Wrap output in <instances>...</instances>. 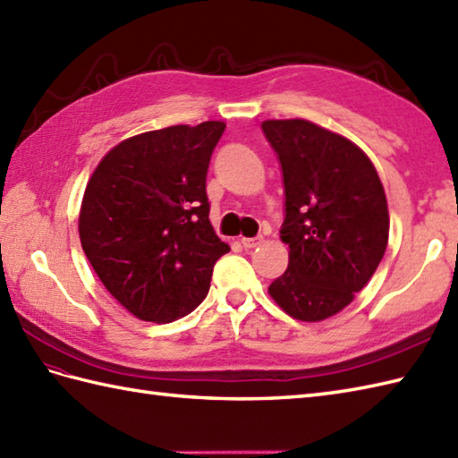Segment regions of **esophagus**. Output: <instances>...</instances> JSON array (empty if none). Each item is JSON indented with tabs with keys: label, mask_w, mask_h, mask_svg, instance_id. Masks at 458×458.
I'll return each mask as SVG.
<instances>
[{
	"label": "esophagus",
	"mask_w": 458,
	"mask_h": 458,
	"mask_svg": "<svg viewBox=\"0 0 458 458\" xmlns=\"http://www.w3.org/2000/svg\"><path fill=\"white\" fill-rule=\"evenodd\" d=\"M240 244L244 246L246 250L256 248L258 244H261V238H240Z\"/></svg>",
	"instance_id": "1"
}]
</instances>
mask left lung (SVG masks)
Segmentation results:
<instances>
[{
    "label": "left lung",
    "mask_w": 458,
    "mask_h": 458,
    "mask_svg": "<svg viewBox=\"0 0 458 458\" xmlns=\"http://www.w3.org/2000/svg\"><path fill=\"white\" fill-rule=\"evenodd\" d=\"M285 191L281 240L289 266L269 285L287 315L317 323L336 315L374 276L390 234L386 192L366 153L307 120L261 123Z\"/></svg>",
    "instance_id": "obj_1"
}]
</instances>
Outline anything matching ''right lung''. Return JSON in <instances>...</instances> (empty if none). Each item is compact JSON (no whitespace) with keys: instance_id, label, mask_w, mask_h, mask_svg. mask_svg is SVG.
Instances as JSON below:
<instances>
[{"instance_id":"1","label":"right lung","mask_w":458,"mask_h":458,"mask_svg":"<svg viewBox=\"0 0 458 458\" xmlns=\"http://www.w3.org/2000/svg\"><path fill=\"white\" fill-rule=\"evenodd\" d=\"M226 123L173 125L122 141L86 184L79 232L104 287L141 320L197 309L218 258L207 197L212 151Z\"/></svg>"}]
</instances>
